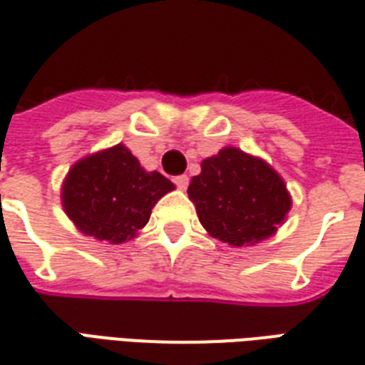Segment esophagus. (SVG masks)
Listing matches in <instances>:
<instances>
[{
  "instance_id": "obj_1",
  "label": "esophagus",
  "mask_w": 365,
  "mask_h": 365,
  "mask_svg": "<svg viewBox=\"0 0 365 365\" xmlns=\"http://www.w3.org/2000/svg\"><path fill=\"white\" fill-rule=\"evenodd\" d=\"M174 183H176L180 189H185L189 185V178L185 176V174H182V176H176L174 178Z\"/></svg>"
}]
</instances>
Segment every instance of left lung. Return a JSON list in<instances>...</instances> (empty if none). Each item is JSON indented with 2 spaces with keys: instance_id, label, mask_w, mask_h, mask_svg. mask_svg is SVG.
<instances>
[{
  "instance_id": "1",
  "label": "left lung",
  "mask_w": 365,
  "mask_h": 365,
  "mask_svg": "<svg viewBox=\"0 0 365 365\" xmlns=\"http://www.w3.org/2000/svg\"><path fill=\"white\" fill-rule=\"evenodd\" d=\"M187 195L202 227L231 246H250L272 237L292 208L278 172L237 148H223L202 160Z\"/></svg>"
}]
</instances>
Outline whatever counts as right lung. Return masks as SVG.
<instances>
[{
    "mask_svg": "<svg viewBox=\"0 0 365 365\" xmlns=\"http://www.w3.org/2000/svg\"><path fill=\"white\" fill-rule=\"evenodd\" d=\"M172 189L170 180L143 170L140 160L117 143L71 166L62 183V205L83 235L123 244L145 227L157 200Z\"/></svg>",
    "mask_w": 365,
    "mask_h": 365,
    "instance_id": "right-lung-1",
    "label": "right lung"
}]
</instances>
